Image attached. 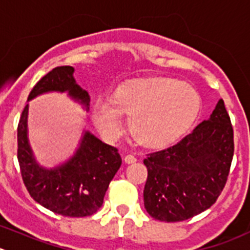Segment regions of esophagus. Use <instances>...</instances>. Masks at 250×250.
Segmentation results:
<instances>
[{
	"label": "esophagus",
	"instance_id": "1",
	"mask_svg": "<svg viewBox=\"0 0 250 250\" xmlns=\"http://www.w3.org/2000/svg\"><path fill=\"white\" fill-rule=\"evenodd\" d=\"M125 162L127 163V164H133V163L137 162V158L134 157L133 154H128V155L125 157Z\"/></svg>",
	"mask_w": 250,
	"mask_h": 250
}]
</instances>
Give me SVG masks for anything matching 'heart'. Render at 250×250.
I'll return each instance as SVG.
<instances>
[{
    "label": "heart",
    "instance_id": "1",
    "mask_svg": "<svg viewBox=\"0 0 250 250\" xmlns=\"http://www.w3.org/2000/svg\"><path fill=\"white\" fill-rule=\"evenodd\" d=\"M200 111V99L190 85L170 78H149L118 86L109 104L97 100L92 116L104 137L121 134V116L139 144L160 148L180 138L192 125Z\"/></svg>",
    "mask_w": 250,
    "mask_h": 250
}]
</instances>
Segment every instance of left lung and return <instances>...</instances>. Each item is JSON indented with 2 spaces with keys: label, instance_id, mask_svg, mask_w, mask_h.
<instances>
[{
  "label": "left lung",
  "instance_id": "obj_1",
  "mask_svg": "<svg viewBox=\"0 0 250 250\" xmlns=\"http://www.w3.org/2000/svg\"><path fill=\"white\" fill-rule=\"evenodd\" d=\"M233 153V127L220 100L209 120L179 143L146 154V212L155 220L179 222L206 211L227 183Z\"/></svg>",
  "mask_w": 250,
  "mask_h": 250
}]
</instances>
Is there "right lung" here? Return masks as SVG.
I'll list each match as a JSON object with an SVG mask.
<instances>
[{"label":"right lung","instance_id":"right-lung-1","mask_svg":"<svg viewBox=\"0 0 250 250\" xmlns=\"http://www.w3.org/2000/svg\"><path fill=\"white\" fill-rule=\"evenodd\" d=\"M72 74V66L54 67L34 85L28 100L48 91H67L87 108L88 93L75 83ZM27 116L25 104L17 128V158L29 195L43 207L62 216L86 217L97 212L109 183L122 164L118 149L85 132L80 148L69 162L46 170L37 164L28 144Z\"/></svg>","mask_w":250,"mask_h":250}]
</instances>
